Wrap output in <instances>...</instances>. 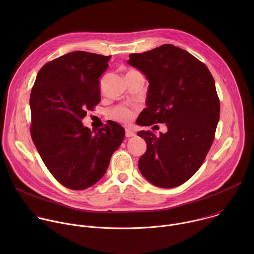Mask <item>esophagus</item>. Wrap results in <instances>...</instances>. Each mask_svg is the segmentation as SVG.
<instances>
[{"instance_id":"1","label":"esophagus","mask_w":254,"mask_h":254,"mask_svg":"<svg viewBox=\"0 0 254 254\" xmlns=\"http://www.w3.org/2000/svg\"><path fill=\"white\" fill-rule=\"evenodd\" d=\"M135 135V132L130 130V129H126V136L127 137H132Z\"/></svg>"}]
</instances>
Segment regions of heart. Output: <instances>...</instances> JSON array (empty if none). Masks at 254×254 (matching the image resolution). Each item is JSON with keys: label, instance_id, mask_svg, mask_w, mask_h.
Here are the masks:
<instances>
[{"label": "heart", "instance_id": "b5f03b06", "mask_svg": "<svg viewBox=\"0 0 254 254\" xmlns=\"http://www.w3.org/2000/svg\"><path fill=\"white\" fill-rule=\"evenodd\" d=\"M133 71V70H131ZM114 119L122 123H129L134 116V113L127 106H118L112 113Z\"/></svg>", "mask_w": 254, "mask_h": 254}]
</instances>
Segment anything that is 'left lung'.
<instances>
[{"instance_id": "obj_1", "label": "left lung", "mask_w": 254, "mask_h": 254, "mask_svg": "<svg viewBox=\"0 0 254 254\" xmlns=\"http://www.w3.org/2000/svg\"><path fill=\"white\" fill-rule=\"evenodd\" d=\"M127 63L150 83L139 125L168 127L159 136L137 132L147 142L138 169L157 187H178L198 171L213 142L220 115L215 81L204 63L171 44L130 54Z\"/></svg>"}]
</instances>
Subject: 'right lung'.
Wrapping results in <instances>:
<instances>
[{
	"instance_id": "right-lung-1",
	"label": "right lung",
	"mask_w": 254,
	"mask_h": 254,
	"mask_svg": "<svg viewBox=\"0 0 254 254\" xmlns=\"http://www.w3.org/2000/svg\"><path fill=\"white\" fill-rule=\"evenodd\" d=\"M111 56L74 51L45 64L30 96L31 136L53 177L71 190H84L103 177L125 128L111 122L97 131L81 123L100 101L99 77Z\"/></svg>"
}]
</instances>
